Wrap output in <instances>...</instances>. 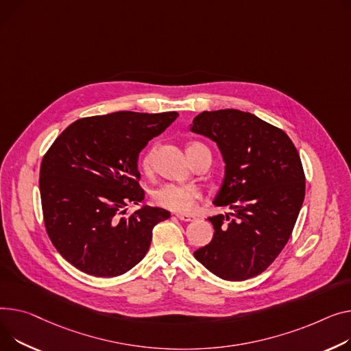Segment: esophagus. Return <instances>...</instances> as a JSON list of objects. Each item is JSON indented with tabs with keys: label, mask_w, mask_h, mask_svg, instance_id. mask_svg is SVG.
Returning a JSON list of instances; mask_svg holds the SVG:
<instances>
[{
	"label": "esophagus",
	"mask_w": 351,
	"mask_h": 351,
	"mask_svg": "<svg viewBox=\"0 0 351 351\" xmlns=\"http://www.w3.org/2000/svg\"><path fill=\"white\" fill-rule=\"evenodd\" d=\"M176 217H178L180 221H193V220H195V216L186 215V213H179V215H176Z\"/></svg>",
	"instance_id": "esophagus-1"
}]
</instances>
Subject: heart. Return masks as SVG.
Wrapping results in <instances>:
<instances>
[{"mask_svg": "<svg viewBox=\"0 0 351 351\" xmlns=\"http://www.w3.org/2000/svg\"><path fill=\"white\" fill-rule=\"evenodd\" d=\"M154 151H147L141 158V169L148 172L152 167ZM155 203L159 206L172 210V212H188L192 208L195 202L199 199V192L195 186L191 184H175L165 183L159 186L152 193Z\"/></svg>", "mask_w": 351, "mask_h": 351, "instance_id": "b5f03b06", "label": "heart"}]
</instances>
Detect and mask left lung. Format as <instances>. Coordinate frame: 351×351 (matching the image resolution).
Instances as JSON below:
<instances>
[{"label":"left lung","mask_w":351,"mask_h":351,"mask_svg":"<svg viewBox=\"0 0 351 351\" xmlns=\"http://www.w3.org/2000/svg\"><path fill=\"white\" fill-rule=\"evenodd\" d=\"M217 144L224 178L213 204L231 213L208 217L212 241L195 258L226 281L265 271L288 243L305 199V173L291 138L234 108L203 111L189 128Z\"/></svg>","instance_id":"1"}]
</instances>
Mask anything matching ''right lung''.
<instances>
[{
  "label": "right lung",
  "instance_id": "add662e5",
  "mask_svg": "<svg viewBox=\"0 0 351 351\" xmlns=\"http://www.w3.org/2000/svg\"><path fill=\"white\" fill-rule=\"evenodd\" d=\"M176 111H117L70 124L42 159L39 191L48 236L63 258L93 276L111 278L141 261L152 228L171 217L165 208L127 206L145 192L138 155L165 131Z\"/></svg>",
  "mask_w": 351,
  "mask_h": 351
}]
</instances>
